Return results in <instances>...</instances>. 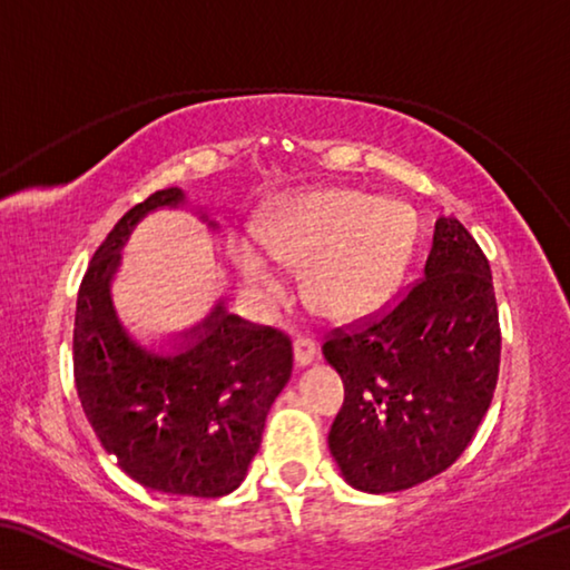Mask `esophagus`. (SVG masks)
Here are the masks:
<instances>
[{"instance_id":"1","label":"esophagus","mask_w":570,"mask_h":570,"mask_svg":"<svg viewBox=\"0 0 570 570\" xmlns=\"http://www.w3.org/2000/svg\"><path fill=\"white\" fill-rule=\"evenodd\" d=\"M314 360H316V344L312 340H296L294 342L296 366H308Z\"/></svg>"}]
</instances>
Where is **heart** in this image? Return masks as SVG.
Masks as SVG:
<instances>
[{"instance_id":"obj_1","label":"heart","mask_w":570,"mask_h":570,"mask_svg":"<svg viewBox=\"0 0 570 570\" xmlns=\"http://www.w3.org/2000/svg\"><path fill=\"white\" fill-rule=\"evenodd\" d=\"M414 220L392 198L370 200L352 190H320L298 198L264 228V244L278 264L306 268V302L324 316L362 314L382 296L410 248ZM246 282L278 296V266L248 240L230 248Z\"/></svg>"}]
</instances>
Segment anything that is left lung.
<instances>
[{"label": "left lung", "mask_w": 570, "mask_h": 570, "mask_svg": "<svg viewBox=\"0 0 570 570\" xmlns=\"http://www.w3.org/2000/svg\"><path fill=\"white\" fill-rule=\"evenodd\" d=\"M344 382L330 432L342 478L397 493L440 475L470 445L493 400L500 324L490 264L440 216L424 272L394 302L322 346Z\"/></svg>", "instance_id": "1"}]
</instances>
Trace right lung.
Returning a JSON list of instances; mask_svg holds the SVG:
<instances>
[{"label": "right lung", "instance_id": "add662e5", "mask_svg": "<svg viewBox=\"0 0 570 570\" xmlns=\"http://www.w3.org/2000/svg\"><path fill=\"white\" fill-rule=\"evenodd\" d=\"M183 204L180 188L153 193L95 250L77 294L75 387L100 445L135 482L220 498L244 482L294 354L284 332L228 314L224 298L180 334L173 354L150 352L125 332L110 296L125 240L150 210Z\"/></svg>", "mask_w": 570, "mask_h": 570}]
</instances>
